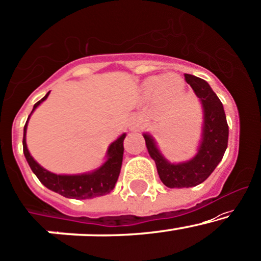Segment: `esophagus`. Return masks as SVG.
Here are the masks:
<instances>
[{
	"label": "esophagus",
	"mask_w": 261,
	"mask_h": 261,
	"mask_svg": "<svg viewBox=\"0 0 261 261\" xmlns=\"http://www.w3.org/2000/svg\"><path fill=\"white\" fill-rule=\"evenodd\" d=\"M128 128L131 131H135V133L136 131H140V128H141V119L135 115V114H133L130 116V119H128Z\"/></svg>",
	"instance_id": "34e87169"
}]
</instances>
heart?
I'll list each match as a JSON object with an SVG mask.
<instances>
[{
  "label": "heart",
  "mask_w": 261,
  "mask_h": 261,
  "mask_svg": "<svg viewBox=\"0 0 261 261\" xmlns=\"http://www.w3.org/2000/svg\"><path fill=\"white\" fill-rule=\"evenodd\" d=\"M142 96L150 99L156 96L157 102L161 107L177 101L183 93V83L177 74H166V75H152L142 82Z\"/></svg>",
  "instance_id": "heart-1"
}]
</instances>
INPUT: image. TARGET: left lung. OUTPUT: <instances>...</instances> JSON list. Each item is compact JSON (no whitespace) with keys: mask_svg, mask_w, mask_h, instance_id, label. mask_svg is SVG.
I'll use <instances>...</instances> for the list:
<instances>
[{"mask_svg":"<svg viewBox=\"0 0 261 261\" xmlns=\"http://www.w3.org/2000/svg\"><path fill=\"white\" fill-rule=\"evenodd\" d=\"M185 78L203 109L202 136L194 157L185 162H170L159 150L153 137L144 134L148 153L156 163L162 183L168 188L194 187L204 182L222 161L228 146L229 127L222 101L205 80L191 74H186Z\"/></svg>","mask_w":261,"mask_h":261,"instance_id":"1","label":"left lung"}]
</instances>
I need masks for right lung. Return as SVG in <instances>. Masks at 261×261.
<instances>
[{"label": "right lung", "mask_w": 261, "mask_h": 261, "mask_svg": "<svg viewBox=\"0 0 261 261\" xmlns=\"http://www.w3.org/2000/svg\"><path fill=\"white\" fill-rule=\"evenodd\" d=\"M49 93L45 94L44 98H42L38 102L34 104L32 113L48 98ZM32 113H31V115H32ZM31 115L28 116L23 128V153L31 170L33 171V173L36 174L42 185H44L48 190L59 193L63 197L73 199H90L94 197L105 196L114 190L117 178H119L120 170H121L126 134H122L121 136L117 137L115 141L111 142V145L108 148L107 160L96 170L80 174H57L43 168L31 156L30 151H28L27 142H25V133H27V124Z\"/></svg>", "instance_id": "obj_1"}]
</instances>
